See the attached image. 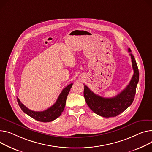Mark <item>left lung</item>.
Here are the masks:
<instances>
[{
    "label": "left lung",
    "mask_w": 152,
    "mask_h": 152,
    "mask_svg": "<svg viewBox=\"0 0 152 152\" xmlns=\"http://www.w3.org/2000/svg\"><path fill=\"white\" fill-rule=\"evenodd\" d=\"M128 52H131L129 48H128ZM129 55L134 74L129 84L117 96L113 98H103L94 94L88 87L84 86V96L86 102L90 109L98 115L103 117H115L123 113L132 104L139 82V73L134 56L131 53Z\"/></svg>",
    "instance_id": "left-lung-1"
}]
</instances>
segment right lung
<instances>
[{
  "instance_id": "right-lung-1",
  "label": "right lung",
  "mask_w": 152,
  "mask_h": 152,
  "mask_svg": "<svg viewBox=\"0 0 152 152\" xmlns=\"http://www.w3.org/2000/svg\"><path fill=\"white\" fill-rule=\"evenodd\" d=\"M72 85L73 84H70L64 88L62 92L60 94L56 102L51 107H49L44 111H40L39 112V111H34L30 110L21 103L19 98H17L18 104L24 113L32 118L39 121V122H51L62 114L65 106L67 96L69 92L70 88L72 87Z\"/></svg>"
}]
</instances>
